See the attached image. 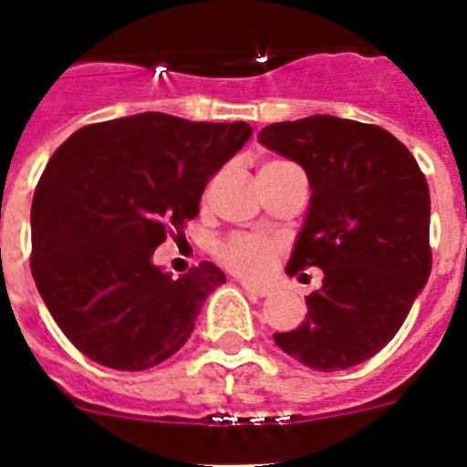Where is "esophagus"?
<instances>
[{"instance_id": "obj_1", "label": "esophagus", "mask_w": 467, "mask_h": 467, "mask_svg": "<svg viewBox=\"0 0 467 467\" xmlns=\"http://www.w3.org/2000/svg\"><path fill=\"white\" fill-rule=\"evenodd\" d=\"M243 290L247 292V295H253V296H269L271 290L269 287H262V285H254V283H243Z\"/></svg>"}]
</instances>
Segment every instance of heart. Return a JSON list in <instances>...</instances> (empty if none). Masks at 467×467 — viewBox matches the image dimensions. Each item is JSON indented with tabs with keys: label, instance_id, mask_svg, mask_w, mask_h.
I'll list each match as a JSON object with an SVG mask.
<instances>
[{
	"label": "heart",
	"instance_id": "obj_1",
	"mask_svg": "<svg viewBox=\"0 0 467 467\" xmlns=\"http://www.w3.org/2000/svg\"><path fill=\"white\" fill-rule=\"evenodd\" d=\"M275 166V163H269ZM280 253V243L262 234H231L217 245V257L234 274L262 278L271 271Z\"/></svg>",
	"mask_w": 467,
	"mask_h": 467
}]
</instances>
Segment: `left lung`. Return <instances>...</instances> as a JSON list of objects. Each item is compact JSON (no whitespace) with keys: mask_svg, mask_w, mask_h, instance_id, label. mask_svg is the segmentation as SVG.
<instances>
[{"mask_svg":"<svg viewBox=\"0 0 467 467\" xmlns=\"http://www.w3.org/2000/svg\"><path fill=\"white\" fill-rule=\"evenodd\" d=\"M259 142L296 161L311 182L287 274H325L306 296V323L274 341L317 372L360 365L398 334L431 275L426 175L395 135L329 114L271 123Z\"/></svg>","mask_w":467,"mask_h":467,"instance_id":"obj_1","label":"left lung"}]
</instances>
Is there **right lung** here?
<instances>
[{
	"instance_id": "add662e5",
	"label": "right lung",
	"mask_w": 467,
	"mask_h": 467,
	"mask_svg": "<svg viewBox=\"0 0 467 467\" xmlns=\"http://www.w3.org/2000/svg\"><path fill=\"white\" fill-rule=\"evenodd\" d=\"M250 135L245 121L144 111L90 123L57 147L32 198L30 266L53 320L86 358L144 372L187 344L226 278L203 262L175 280L151 254L182 236L210 177Z\"/></svg>"
}]
</instances>
